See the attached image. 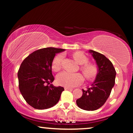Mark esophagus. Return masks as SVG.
<instances>
[{"label": "esophagus", "instance_id": "34e87169", "mask_svg": "<svg viewBox=\"0 0 133 133\" xmlns=\"http://www.w3.org/2000/svg\"><path fill=\"white\" fill-rule=\"evenodd\" d=\"M65 90H72V88H67V87H65L64 88Z\"/></svg>", "mask_w": 133, "mask_h": 133}]
</instances>
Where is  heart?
<instances>
[{
    "label": "heart",
    "mask_w": 133,
    "mask_h": 133,
    "mask_svg": "<svg viewBox=\"0 0 133 133\" xmlns=\"http://www.w3.org/2000/svg\"><path fill=\"white\" fill-rule=\"evenodd\" d=\"M73 57L79 64L81 65V70L87 79L95 78L98 72L97 66L92 63H88V58L80 51H77L73 54ZM64 59V54H59L55 56L52 62V69L55 72L60 71ZM84 77L80 73H71L64 71L57 76L56 81L61 86L67 88H72L81 84L83 82Z\"/></svg>",
    "instance_id": "1"
}]
</instances>
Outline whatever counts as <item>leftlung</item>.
I'll list each match as a JSON object with an SVG mask.
<instances>
[{
	"label": "left lung",
	"instance_id": "1",
	"mask_svg": "<svg viewBox=\"0 0 133 133\" xmlns=\"http://www.w3.org/2000/svg\"><path fill=\"white\" fill-rule=\"evenodd\" d=\"M96 61L98 72L94 81L86 91L82 89V96L76 100L81 109L94 111L103 106L110 95L115 84L116 72L112 62L103 54L89 50Z\"/></svg>",
	"mask_w": 133,
	"mask_h": 133
}]
</instances>
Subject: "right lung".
<instances>
[{
    "label": "right lung",
    "mask_w": 133,
    "mask_h": 133,
    "mask_svg": "<svg viewBox=\"0 0 133 133\" xmlns=\"http://www.w3.org/2000/svg\"><path fill=\"white\" fill-rule=\"evenodd\" d=\"M64 50L41 49L29 55L21 64L17 73L19 90L25 101L35 109H48L59 101L64 88L48 84L54 80L52 74L53 59L57 53Z\"/></svg>",
    "instance_id": "obj_1"
}]
</instances>
